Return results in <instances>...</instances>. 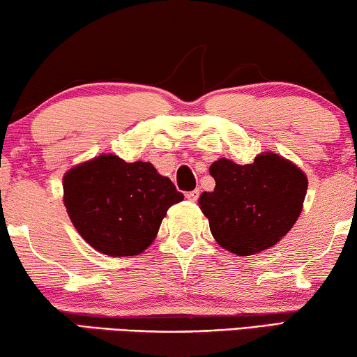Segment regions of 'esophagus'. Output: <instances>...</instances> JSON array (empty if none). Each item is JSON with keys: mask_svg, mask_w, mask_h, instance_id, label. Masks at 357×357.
Instances as JSON below:
<instances>
[{"mask_svg": "<svg viewBox=\"0 0 357 357\" xmlns=\"http://www.w3.org/2000/svg\"><path fill=\"white\" fill-rule=\"evenodd\" d=\"M187 199H190V201H198V198H199V190H193V191H188L187 195Z\"/></svg>", "mask_w": 357, "mask_h": 357, "instance_id": "esophagus-1", "label": "esophagus"}]
</instances>
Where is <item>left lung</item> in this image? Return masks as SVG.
<instances>
[{
	"instance_id": "left-lung-1",
	"label": "left lung",
	"mask_w": 357,
	"mask_h": 357,
	"mask_svg": "<svg viewBox=\"0 0 357 357\" xmlns=\"http://www.w3.org/2000/svg\"><path fill=\"white\" fill-rule=\"evenodd\" d=\"M209 172L215 188L201 193L199 208L215 241L235 255L250 256L273 246L301 213L306 175L277 154H259L245 166L219 159Z\"/></svg>"
}]
</instances>
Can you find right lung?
<instances>
[{"label": "right lung", "instance_id": "right-lung-1", "mask_svg": "<svg viewBox=\"0 0 357 357\" xmlns=\"http://www.w3.org/2000/svg\"><path fill=\"white\" fill-rule=\"evenodd\" d=\"M64 204L84 240L107 256L140 255L167 209L183 199L149 162L101 154L64 175Z\"/></svg>", "mask_w": 357, "mask_h": 357}]
</instances>
